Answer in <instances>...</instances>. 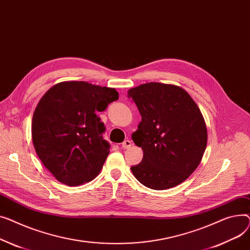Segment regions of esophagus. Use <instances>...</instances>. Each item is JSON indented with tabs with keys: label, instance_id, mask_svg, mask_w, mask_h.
Here are the masks:
<instances>
[{
	"label": "esophagus",
	"instance_id": "obj_1",
	"mask_svg": "<svg viewBox=\"0 0 250 250\" xmlns=\"http://www.w3.org/2000/svg\"><path fill=\"white\" fill-rule=\"evenodd\" d=\"M131 145H132V143H131V141L130 140H125L123 143H122V147L124 148V149H127V148H129V147H131Z\"/></svg>",
	"mask_w": 250,
	"mask_h": 250
}]
</instances>
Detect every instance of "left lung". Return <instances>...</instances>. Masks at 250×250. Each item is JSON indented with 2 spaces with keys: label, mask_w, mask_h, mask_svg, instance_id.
I'll use <instances>...</instances> for the list:
<instances>
[{
  "label": "left lung",
  "mask_w": 250,
  "mask_h": 250,
  "mask_svg": "<svg viewBox=\"0 0 250 250\" xmlns=\"http://www.w3.org/2000/svg\"><path fill=\"white\" fill-rule=\"evenodd\" d=\"M141 115L132 140L142 148L134 177L152 189H167L186 181L200 165L207 146L204 117L184 89L147 83L128 91Z\"/></svg>",
  "instance_id": "left-lung-1"
}]
</instances>
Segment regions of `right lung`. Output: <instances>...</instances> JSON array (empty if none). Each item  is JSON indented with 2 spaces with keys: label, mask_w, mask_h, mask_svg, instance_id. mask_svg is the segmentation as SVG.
Masks as SVG:
<instances>
[{
  "label": "right lung",
  "mask_w": 250,
  "mask_h": 250,
  "mask_svg": "<svg viewBox=\"0 0 250 250\" xmlns=\"http://www.w3.org/2000/svg\"><path fill=\"white\" fill-rule=\"evenodd\" d=\"M119 99L115 89L86 82H62L39 101L32 118L35 151L58 181L80 186L94 180L110 153L97 112Z\"/></svg>",
  "instance_id": "1"
}]
</instances>
